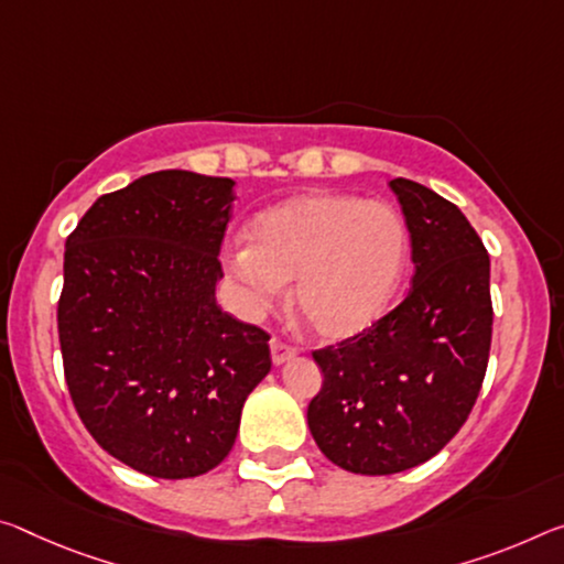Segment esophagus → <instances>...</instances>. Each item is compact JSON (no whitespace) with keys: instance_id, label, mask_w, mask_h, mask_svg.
<instances>
[{"instance_id":"obj_1","label":"esophagus","mask_w":564,"mask_h":564,"mask_svg":"<svg viewBox=\"0 0 564 564\" xmlns=\"http://www.w3.org/2000/svg\"><path fill=\"white\" fill-rule=\"evenodd\" d=\"M296 354H299V348L293 346V344L283 341V338H279V336L271 338V359H273L275 366L293 359V356H296Z\"/></svg>"}]
</instances>
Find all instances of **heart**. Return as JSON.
Here are the masks:
<instances>
[{
	"instance_id": "1",
	"label": "heart",
	"mask_w": 564,
	"mask_h": 564,
	"mask_svg": "<svg viewBox=\"0 0 564 564\" xmlns=\"http://www.w3.org/2000/svg\"><path fill=\"white\" fill-rule=\"evenodd\" d=\"M409 268V228L387 203L303 193L265 210L228 253L248 311L263 314L293 283V308L316 336L344 341L387 314Z\"/></svg>"
}]
</instances>
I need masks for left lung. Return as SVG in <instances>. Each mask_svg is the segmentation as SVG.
<instances>
[{"label":"left lung","mask_w":564,"mask_h":564,"mask_svg":"<svg viewBox=\"0 0 564 564\" xmlns=\"http://www.w3.org/2000/svg\"><path fill=\"white\" fill-rule=\"evenodd\" d=\"M414 279L371 328L314 351L308 404L318 449L354 475H397L442 452L479 397L491 346L489 253L457 205L406 177Z\"/></svg>","instance_id":"8db88e82"}]
</instances>
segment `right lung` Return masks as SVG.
<instances>
[{"mask_svg": "<svg viewBox=\"0 0 564 564\" xmlns=\"http://www.w3.org/2000/svg\"><path fill=\"white\" fill-rule=\"evenodd\" d=\"M230 177L142 175L100 195L65 246L57 330L79 419L142 475L210 471L268 371V330L220 311Z\"/></svg>", "mask_w": 564, "mask_h": 564, "instance_id": "right-lung-1", "label": "right lung"}]
</instances>
